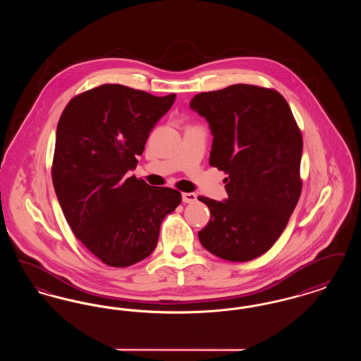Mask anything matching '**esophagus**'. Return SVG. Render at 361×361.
<instances>
[{
  "label": "esophagus",
  "mask_w": 361,
  "mask_h": 361,
  "mask_svg": "<svg viewBox=\"0 0 361 361\" xmlns=\"http://www.w3.org/2000/svg\"><path fill=\"white\" fill-rule=\"evenodd\" d=\"M183 202L184 203H193L196 202V195L192 192H184L183 193Z\"/></svg>",
  "instance_id": "esophagus-1"
}]
</instances>
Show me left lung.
I'll list each match as a JSON object with an SVG mask.
<instances>
[{"mask_svg": "<svg viewBox=\"0 0 361 361\" xmlns=\"http://www.w3.org/2000/svg\"><path fill=\"white\" fill-rule=\"evenodd\" d=\"M190 108L209 123V165L228 174V199L197 197L211 212L199 240L226 261L255 259L274 246L300 197V128L286 99L262 86L203 92Z\"/></svg>", "mask_w": 361, "mask_h": 361, "instance_id": "left-lung-1", "label": "left lung"}]
</instances>
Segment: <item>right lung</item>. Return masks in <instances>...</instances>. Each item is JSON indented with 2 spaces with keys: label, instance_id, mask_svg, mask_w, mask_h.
Wrapping results in <instances>:
<instances>
[{
  "label": "right lung",
  "instance_id": "add662e5",
  "mask_svg": "<svg viewBox=\"0 0 361 361\" xmlns=\"http://www.w3.org/2000/svg\"><path fill=\"white\" fill-rule=\"evenodd\" d=\"M174 99L104 84L74 96L59 118L54 189L74 235L105 265L149 257L164 218L181 203L178 190L126 174Z\"/></svg>",
  "mask_w": 361,
  "mask_h": 361
}]
</instances>
